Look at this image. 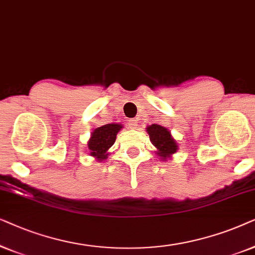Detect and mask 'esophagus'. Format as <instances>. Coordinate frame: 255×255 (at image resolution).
<instances>
[{
    "label": "esophagus",
    "instance_id": "1",
    "mask_svg": "<svg viewBox=\"0 0 255 255\" xmlns=\"http://www.w3.org/2000/svg\"><path fill=\"white\" fill-rule=\"evenodd\" d=\"M128 127H129L130 129H136V128H137V120H135V119H131V120L128 121Z\"/></svg>",
    "mask_w": 255,
    "mask_h": 255
}]
</instances>
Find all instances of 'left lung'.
I'll use <instances>...</instances> for the list:
<instances>
[{"mask_svg": "<svg viewBox=\"0 0 255 255\" xmlns=\"http://www.w3.org/2000/svg\"><path fill=\"white\" fill-rule=\"evenodd\" d=\"M150 142L158 149L157 155L162 159H167L177 151L178 145L171 137L170 131L159 125H151L147 128Z\"/></svg>", "mask_w": 255, "mask_h": 255, "instance_id": "8db88e82", "label": "left lung"}]
</instances>
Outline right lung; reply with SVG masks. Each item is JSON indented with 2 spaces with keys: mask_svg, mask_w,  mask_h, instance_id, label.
Listing matches in <instances>:
<instances>
[{
  "mask_svg": "<svg viewBox=\"0 0 255 255\" xmlns=\"http://www.w3.org/2000/svg\"><path fill=\"white\" fill-rule=\"evenodd\" d=\"M122 128L121 125L108 124L93 130L92 136L88 141V149L91 156L103 161L107 157V150L114 144L117 134Z\"/></svg>",
  "mask_w": 255,
  "mask_h": 255,
  "instance_id": "1",
  "label": "right lung"
}]
</instances>
